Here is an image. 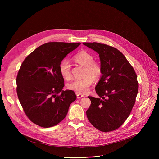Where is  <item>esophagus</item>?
Returning a JSON list of instances; mask_svg holds the SVG:
<instances>
[{
	"instance_id": "34e87169",
	"label": "esophagus",
	"mask_w": 159,
	"mask_h": 159,
	"mask_svg": "<svg viewBox=\"0 0 159 159\" xmlns=\"http://www.w3.org/2000/svg\"><path fill=\"white\" fill-rule=\"evenodd\" d=\"M76 94H77V99H80V98H82L84 97V95H83V94H78V93H76Z\"/></svg>"
}]
</instances>
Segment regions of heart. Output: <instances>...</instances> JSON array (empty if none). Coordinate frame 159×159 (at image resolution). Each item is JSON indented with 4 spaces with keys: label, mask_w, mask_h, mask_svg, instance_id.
Masks as SVG:
<instances>
[{
    "label": "heart",
    "mask_w": 159,
    "mask_h": 159,
    "mask_svg": "<svg viewBox=\"0 0 159 159\" xmlns=\"http://www.w3.org/2000/svg\"><path fill=\"white\" fill-rule=\"evenodd\" d=\"M74 60L78 63L85 66L84 75L82 79H75L68 85L69 89L74 90L79 94L87 93L90 87L94 82V79L98 80L102 74L101 65L94 61V58L92 54L81 51L74 57ZM59 71L61 75L65 79L71 78V64L68 59H63L59 65Z\"/></svg>",
    "instance_id": "obj_1"
}]
</instances>
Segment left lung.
Here are the masks:
<instances>
[{
	"instance_id": "8db88e82",
	"label": "left lung",
	"mask_w": 159,
	"mask_h": 159,
	"mask_svg": "<svg viewBox=\"0 0 159 159\" xmlns=\"http://www.w3.org/2000/svg\"><path fill=\"white\" fill-rule=\"evenodd\" d=\"M99 54L102 76L96 86L98 98L88 96L91 104L87 118L96 128L108 132L120 127L129 116L138 93L137 76L124 55L99 43H83Z\"/></svg>"
}]
</instances>
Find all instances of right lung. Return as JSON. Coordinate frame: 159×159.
Returning a JSON list of instances; mask_svg holds the SVG:
<instances>
[{"instance_id":"right-lung-1","label":"right lung","mask_w":159,"mask_h":159,"mask_svg":"<svg viewBox=\"0 0 159 159\" xmlns=\"http://www.w3.org/2000/svg\"><path fill=\"white\" fill-rule=\"evenodd\" d=\"M80 43L50 42L36 48L22 62L16 78L17 94L28 118L49 128L66 116L76 99L73 90H63L64 79L59 71L61 61Z\"/></svg>"}]
</instances>
